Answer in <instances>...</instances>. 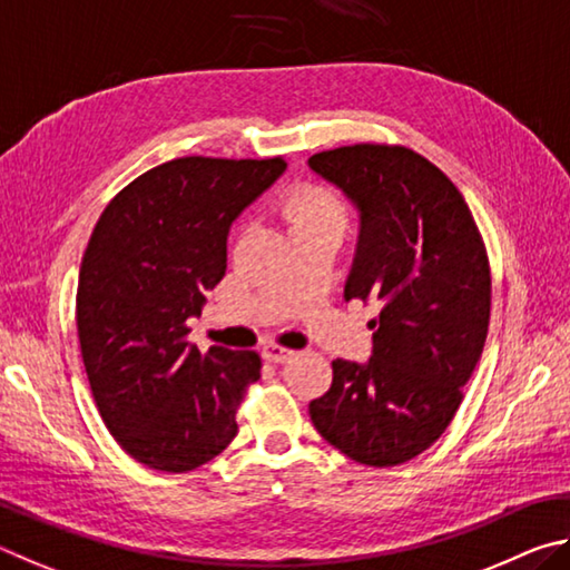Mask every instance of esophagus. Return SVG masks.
Wrapping results in <instances>:
<instances>
[{"mask_svg":"<svg viewBox=\"0 0 570 570\" xmlns=\"http://www.w3.org/2000/svg\"><path fill=\"white\" fill-rule=\"evenodd\" d=\"M291 355H293V351H287V347L277 345V343L263 345V357H265V361H269V363H285Z\"/></svg>","mask_w":570,"mask_h":570,"instance_id":"obj_1","label":"esophagus"}]
</instances>
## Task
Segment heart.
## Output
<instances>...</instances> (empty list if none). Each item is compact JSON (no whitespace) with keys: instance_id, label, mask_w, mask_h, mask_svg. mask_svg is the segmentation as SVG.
I'll list each match as a JSON object with an SVG mask.
<instances>
[{"instance_id":"heart-1","label":"heart","mask_w":570,"mask_h":570,"mask_svg":"<svg viewBox=\"0 0 570 570\" xmlns=\"http://www.w3.org/2000/svg\"><path fill=\"white\" fill-rule=\"evenodd\" d=\"M279 215L291 225L293 235L303 229L315 227H335L345 229L351 219L345 197L323 183H301L287 189L279 199Z\"/></svg>"}]
</instances>
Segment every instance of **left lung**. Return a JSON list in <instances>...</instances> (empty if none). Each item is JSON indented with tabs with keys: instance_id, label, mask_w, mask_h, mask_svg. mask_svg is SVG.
<instances>
[{
	"instance_id": "obj_1",
	"label": "left lung",
	"mask_w": 570,
	"mask_h": 570,
	"mask_svg": "<svg viewBox=\"0 0 570 570\" xmlns=\"http://www.w3.org/2000/svg\"><path fill=\"white\" fill-rule=\"evenodd\" d=\"M311 167L361 209L345 301L377 305L373 357L333 361L311 421L351 461L393 468L428 451L463 403L491 323V265L443 169L403 145H351Z\"/></svg>"
}]
</instances>
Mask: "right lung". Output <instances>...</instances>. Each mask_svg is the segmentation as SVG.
Wrapping results in <instances>:
<instances>
[{"label":"right lung","mask_w":570,"mask_h":570,"mask_svg":"<svg viewBox=\"0 0 570 570\" xmlns=\"http://www.w3.org/2000/svg\"><path fill=\"white\" fill-rule=\"evenodd\" d=\"M283 157H177L109 199L77 285V335L107 431L165 473L205 465L233 443L259 377L255 351L187 343V317L225 277L233 219L285 173Z\"/></svg>","instance_id":"right-lung-1"}]
</instances>
